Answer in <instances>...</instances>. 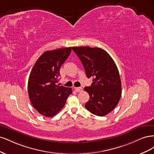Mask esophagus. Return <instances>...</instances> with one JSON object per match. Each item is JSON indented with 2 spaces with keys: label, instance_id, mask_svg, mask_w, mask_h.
I'll return each instance as SVG.
<instances>
[{
  "label": "esophagus",
  "instance_id": "34e87169",
  "mask_svg": "<svg viewBox=\"0 0 154 154\" xmlns=\"http://www.w3.org/2000/svg\"><path fill=\"white\" fill-rule=\"evenodd\" d=\"M74 88H75V91L78 92H80L83 90V88L82 87H75Z\"/></svg>",
  "mask_w": 154,
  "mask_h": 154
}]
</instances>
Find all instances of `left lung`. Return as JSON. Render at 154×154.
Wrapping results in <instances>:
<instances>
[{"instance_id": "obj_1", "label": "left lung", "mask_w": 154, "mask_h": 154, "mask_svg": "<svg viewBox=\"0 0 154 154\" xmlns=\"http://www.w3.org/2000/svg\"><path fill=\"white\" fill-rule=\"evenodd\" d=\"M80 58L88 78H92L90 87L84 89L90 98L85 105L93 114L104 116L118 104L122 96V82L117 66L109 53L99 48L72 47Z\"/></svg>"}]
</instances>
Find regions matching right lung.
Masks as SVG:
<instances>
[{"instance_id": "obj_1", "label": "right lung", "mask_w": 154, "mask_h": 154, "mask_svg": "<svg viewBox=\"0 0 154 154\" xmlns=\"http://www.w3.org/2000/svg\"><path fill=\"white\" fill-rule=\"evenodd\" d=\"M71 48L44 52L37 60L29 74L28 94L32 106L45 117H53L61 110L72 88L60 86V69L66 62Z\"/></svg>"}]
</instances>
